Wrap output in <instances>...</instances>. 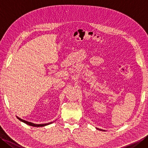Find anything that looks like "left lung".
<instances>
[{
    "label": "left lung",
    "instance_id": "1",
    "mask_svg": "<svg viewBox=\"0 0 148 148\" xmlns=\"http://www.w3.org/2000/svg\"><path fill=\"white\" fill-rule=\"evenodd\" d=\"M99 129V128H98ZM99 130H101V129H99ZM103 131H105V130H103Z\"/></svg>",
    "mask_w": 148,
    "mask_h": 148
}]
</instances>
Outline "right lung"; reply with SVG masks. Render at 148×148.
Listing matches in <instances>:
<instances>
[{"mask_svg": "<svg viewBox=\"0 0 148 148\" xmlns=\"http://www.w3.org/2000/svg\"><path fill=\"white\" fill-rule=\"evenodd\" d=\"M17 118L19 119V120H20L21 121L25 123H26L27 125H30V126H32V127H45V126H46V125H48L49 124L52 123L53 122H50L49 123H45V124H35V123H31V122H29V121H25L24 120V119H21L20 118L18 117V116H16Z\"/></svg>", "mask_w": 148, "mask_h": 148, "instance_id": "1", "label": "right lung"}]
</instances>
